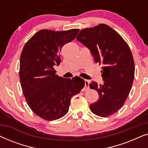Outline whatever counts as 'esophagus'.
Returning <instances> with one entry per match:
<instances>
[{
  "label": "esophagus",
  "mask_w": 148,
  "mask_h": 148,
  "mask_svg": "<svg viewBox=\"0 0 148 148\" xmlns=\"http://www.w3.org/2000/svg\"><path fill=\"white\" fill-rule=\"evenodd\" d=\"M89 85H90V82H89L88 80H85V86H84V88L83 89L82 91H87L89 89H90V86H89Z\"/></svg>",
  "instance_id": "34e87169"
}]
</instances>
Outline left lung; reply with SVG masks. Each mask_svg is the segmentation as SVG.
<instances>
[{
	"mask_svg": "<svg viewBox=\"0 0 148 148\" xmlns=\"http://www.w3.org/2000/svg\"><path fill=\"white\" fill-rule=\"evenodd\" d=\"M76 39L90 50L96 63L103 65V84H90L99 94L98 101L90 104V110L98 116H110L122 108L132 87L135 64L129 46L106 24L81 30Z\"/></svg>",
	"mask_w": 148,
	"mask_h": 148,
	"instance_id": "8db88e82",
	"label": "left lung"
}]
</instances>
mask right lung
<instances>
[{
  "instance_id": "1",
  "label": "right lung",
  "mask_w": 148,
  "mask_h": 148,
  "mask_svg": "<svg viewBox=\"0 0 148 148\" xmlns=\"http://www.w3.org/2000/svg\"><path fill=\"white\" fill-rule=\"evenodd\" d=\"M79 31L42 29L28 40L21 52L19 78L23 95L32 110L46 121L64 116L71 99L84 87L79 77L64 79L56 75L54 69L61 62L62 47L74 40Z\"/></svg>"
}]
</instances>
